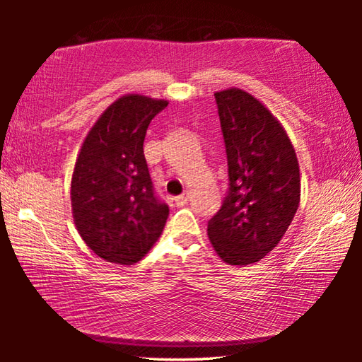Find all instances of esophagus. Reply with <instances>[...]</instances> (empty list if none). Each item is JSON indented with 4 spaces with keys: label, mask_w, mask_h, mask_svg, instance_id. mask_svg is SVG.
<instances>
[{
    "label": "esophagus",
    "mask_w": 362,
    "mask_h": 362,
    "mask_svg": "<svg viewBox=\"0 0 362 362\" xmlns=\"http://www.w3.org/2000/svg\"><path fill=\"white\" fill-rule=\"evenodd\" d=\"M174 201H175V204H177V206H185V204H187V201H188V194L175 196Z\"/></svg>",
    "instance_id": "1"
}]
</instances>
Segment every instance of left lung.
<instances>
[{"label": "left lung", "mask_w": 362, "mask_h": 362, "mask_svg": "<svg viewBox=\"0 0 362 362\" xmlns=\"http://www.w3.org/2000/svg\"><path fill=\"white\" fill-rule=\"evenodd\" d=\"M216 95L222 126L228 194L207 223V236L228 265H250L283 240L300 204V169L284 127L240 88Z\"/></svg>", "instance_id": "obj_1"}]
</instances>
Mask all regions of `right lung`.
Listing matches in <instances>:
<instances>
[{"label": "right lung", "mask_w": 362, "mask_h": 362, "mask_svg": "<svg viewBox=\"0 0 362 362\" xmlns=\"http://www.w3.org/2000/svg\"><path fill=\"white\" fill-rule=\"evenodd\" d=\"M168 103L121 95L94 122L78 153L70 192L73 220L88 247L107 262L142 260L166 225L169 207L153 192L144 140Z\"/></svg>", "instance_id": "obj_1"}]
</instances>
